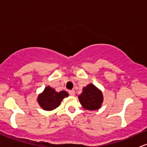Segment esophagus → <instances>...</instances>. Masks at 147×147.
<instances>
[{"label": "esophagus", "instance_id": "obj_1", "mask_svg": "<svg viewBox=\"0 0 147 147\" xmlns=\"http://www.w3.org/2000/svg\"><path fill=\"white\" fill-rule=\"evenodd\" d=\"M69 94H70V96H74L75 95V91H74V90H71V91H69Z\"/></svg>", "mask_w": 147, "mask_h": 147}]
</instances>
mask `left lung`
<instances>
[{
  "label": "left lung",
  "mask_w": 147,
  "mask_h": 147,
  "mask_svg": "<svg viewBox=\"0 0 147 147\" xmlns=\"http://www.w3.org/2000/svg\"><path fill=\"white\" fill-rule=\"evenodd\" d=\"M78 98L82 107L90 111L99 109L104 100L102 91L93 84L84 87L82 93L79 95Z\"/></svg>",
  "instance_id": "left-lung-1"
}]
</instances>
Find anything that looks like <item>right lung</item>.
<instances>
[{
  "instance_id": "1",
  "label": "right lung",
  "mask_w": 147,
  "mask_h": 147,
  "mask_svg": "<svg viewBox=\"0 0 147 147\" xmlns=\"http://www.w3.org/2000/svg\"><path fill=\"white\" fill-rule=\"evenodd\" d=\"M68 96L69 94L65 91L56 92L54 88L47 86L45 87L44 91L38 95L37 101L42 109L51 111L59 107L63 99Z\"/></svg>"
}]
</instances>
